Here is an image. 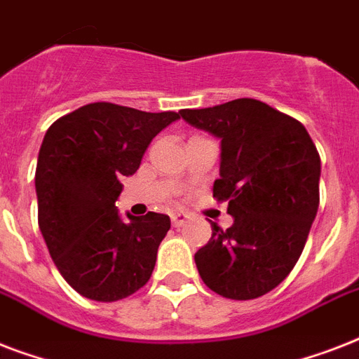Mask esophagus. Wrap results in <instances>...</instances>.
<instances>
[{
	"label": "esophagus",
	"mask_w": 359,
	"mask_h": 359,
	"mask_svg": "<svg viewBox=\"0 0 359 359\" xmlns=\"http://www.w3.org/2000/svg\"><path fill=\"white\" fill-rule=\"evenodd\" d=\"M186 222H188V214L184 212L171 214V224H173V227H180V225H184Z\"/></svg>",
	"instance_id": "1"
}]
</instances>
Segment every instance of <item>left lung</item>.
Returning <instances> with one entry per match:
<instances>
[{"label": "left lung", "instance_id": "1", "mask_svg": "<svg viewBox=\"0 0 359 359\" xmlns=\"http://www.w3.org/2000/svg\"><path fill=\"white\" fill-rule=\"evenodd\" d=\"M191 126L222 140L214 197L227 201L229 229L196 253L208 289L253 300L276 289L300 259L318 210L320 156L300 121L255 98L180 109Z\"/></svg>", "mask_w": 359, "mask_h": 359}]
</instances>
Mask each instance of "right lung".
<instances>
[{"label":"right lung","mask_w":359,"mask_h":359,"mask_svg":"<svg viewBox=\"0 0 359 359\" xmlns=\"http://www.w3.org/2000/svg\"><path fill=\"white\" fill-rule=\"evenodd\" d=\"M177 119L175 111L95 102L63 115L42 140L39 227L65 281L89 300H123L151 279L171 219L149 212L123 222L115 201L152 137Z\"/></svg>","instance_id":"1"}]
</instances>
